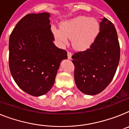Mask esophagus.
Returning <instances> with one entry per match:
<instances>
[{
	"label": "esophagus",
	"mask_w": 129,
	"mask_h": 129,
	"mask_svg": "<svg viewBox=\"0 0 129 129\" xmlns=\"http://www.w3.org/2000/svg\"><path fill=\"white\" fill-rule=\"evenodd\" d=\"M71 56H72V54H71V52H70L68 51V58L69 59H70L71 58Z\"/></svg>",
	"instance_id": "esophagus-1"
}]
</instances>
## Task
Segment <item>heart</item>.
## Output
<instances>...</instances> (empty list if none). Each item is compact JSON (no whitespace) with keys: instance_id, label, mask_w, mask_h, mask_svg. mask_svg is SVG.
Wrapping results in <instances>:
<instances>
[{"instance_id":"b5f03b06","label":"heart","mask_w":129,"mask_h":129,"mask_svg":"<svg viewBox=\"0 0 129 129\" xmlns=\"http://www.w3.org/2000/svg\"><path fill=\"white\" fill-rule=\"evenodd\" d=\"M100 29V23L96 18L78 16L63 23L61 29H54V34L61 44L67 43L68 38H73L71 43L73 48L85 50L94 42Z\"/></svg>"}]
</instances>
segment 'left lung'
<instances>
[{"label":"left lung","instance_id":"8db88e82","mask_svg":"<svg viewBox=\"0 0 129 129\" xmlns=\"http://www.w3.org/2000/svg\"><path fill=\"white\" fill-rule=\"evenodd\" d=\"M101 20L99 34L90 48L71 56L75 84L85 94L95 95L103 91L113 79L119 62L116 29L107 18Z\"/></svg>","mask_w":129,"mask_h":129}]
</instances>
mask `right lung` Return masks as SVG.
Masks as SVG:
<instances>
[{"mask_svg": "<svg viewBox=\"0 0 129 129\" xmlns=\"http://www.w3.org/2000/svg\"><path fill=\"white\" fill-rule=\"evenodd\" d=\"M49 13L29 14L16 24L9 39V68L19 88L29 94H45L54 84L67 52L55 46Z\"/></svg>", "mask_w": 129, "mask_h": 129, "instance_id": "obj_1", "label": "right lung"}]
</instances>
